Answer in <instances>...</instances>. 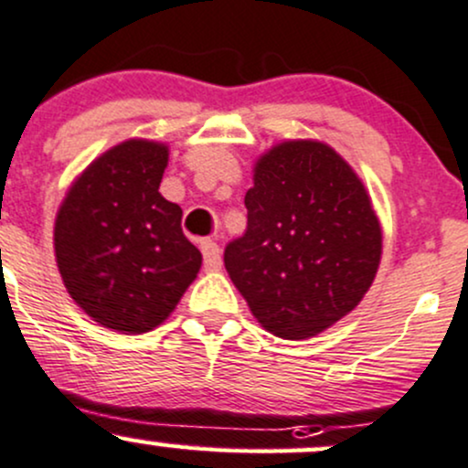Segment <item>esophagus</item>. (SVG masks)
Instances as JSON below:
<instances>
[{"mask_svg": "<svg viewBox=\"0 0 468 468\" xmlns=\"http://www.w3.org/2000/svg\"><path fill=\"white\" fill-rule=\"evenodd\" d=\"M202 255H204V269L210 271H219L222 269V250L215 242H204L202 244Z\"/></svg>", "mask_w": 468, "mask_h": 468, "instance_id": "34e87169", "label": "esophagus"}]
</instances>
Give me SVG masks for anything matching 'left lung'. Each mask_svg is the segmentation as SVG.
<instances>
[{
    "mask_svg": "<svg viewBox=\"0 0 468 468\" xmlns=\"http://www.w3.org/2000/svg\"><path fill=\"white\" fill-rule=\"evenodd\" d=\"M246 233L224 266L255 320L284 340H306L348 315L371 289L382 226L371 195L335 148L284 140L253 164Z\"/></svg>",
    "mask_w": 468,
    "mask_h": 468,
    "instance_id": "1",
    "label": "left lung"
}]
</instances>
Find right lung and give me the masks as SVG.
Segmentation results:
<instances>
[{"mask_svg":"<svg viewBox=\"0 0 468 468\" xmlns=\"http://www.w3.org/2000/svg\"><path fill=\"white\" fill-rule=\"evenodd\" d=\"M166 166L168 144L120 142L75 177L55 218L69 295L97 324L126 335L168 320L202 266L182 233V208L159 193Z\"/></svg>","mask_w":468,"mask_h":468,"instance_id":"obj_1","label":"right lung"}]
</instances>
